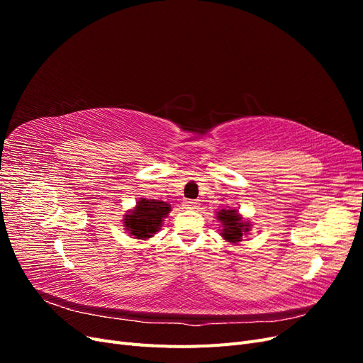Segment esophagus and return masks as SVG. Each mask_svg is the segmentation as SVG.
Returning <instances> with one entry per match:
<instances>
[{"mask_svg": "<svg viewBox=\"0 0 363 363\" xmlns=\"http://www.w3.org/2000/svg\"><path fill=\"white\" fill-rule=\"evenodd\" d=\"M199 200H186L184 207L189 208V211H194V208H199Z\"/></svg>", "mask_w": 363, "mask_h": 363, "instance_id": "esophagus-1", "label": "esophagus"}]
</instances>
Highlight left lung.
<instances>
[{"label": "left lung", "instance_id": "1", "mask_svg": "<svg viewBox=\"0 0 363 363\" xmlns=\"http://www.w3.org/2000/svg\"><path fill=\"white\" fill-rule=\"evenodd\" d=\"M216 218L224 225L221 236L227 240V242L236 244L242 239V235L250 232V223L242 221V218H240V215H238L236 211H225V208H223V211L218 212Z\"/></svg>", "mask_w": 363, "mask_h": 363}]
</instances>
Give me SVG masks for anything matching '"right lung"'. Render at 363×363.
Instances as JSON below:
<instances>
[{
    "instance_id": "1",
    "label": "right lung",
    "mask_w": 363,
    "mask_h": 363,
    "mask_svg": "<svg viewBox=\"0 0 363 363\" xmlns=\"http://www.w3.org/2000/svg\"><path fill=\"white\" fill-rule=\"evenodd\" d=\"M169 211L171 206L164 201L142 199L136 203L135 211L124 216V227L131 236L145 240L157 232Z\"/></svg>"
}]
</instances>
